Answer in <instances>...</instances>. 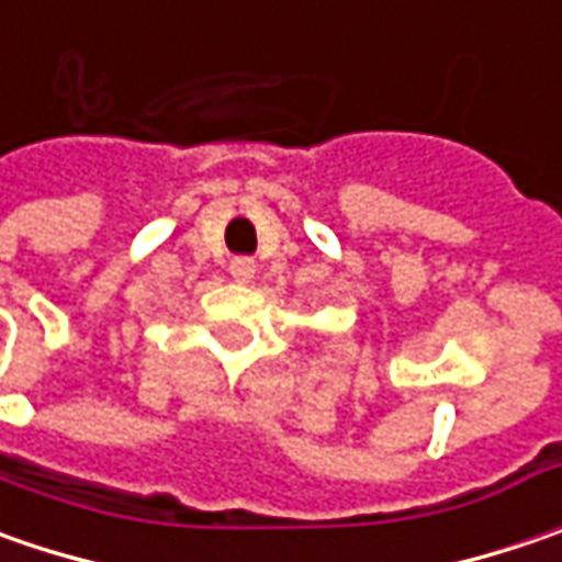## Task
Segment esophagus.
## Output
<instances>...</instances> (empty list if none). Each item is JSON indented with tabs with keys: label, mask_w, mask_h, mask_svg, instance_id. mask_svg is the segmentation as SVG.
<instances>
[{
	"label": "esophagus",
	"mask_w": 562,
	"mask_h": 562,
	"mask_svg": "<svg viewBox=\"0 0 562 562\" xmlns=\"http://www.w3.org/2000/svg\"><path fill=\"white\" fill-rule=\"evenodd\" d=\"M227 271H231V278H234L237 284H249V281H252V274H256V262L247 259V256H237Z\"/></svg>",
	"instance_id": "obj_1"
}]
</instances>
